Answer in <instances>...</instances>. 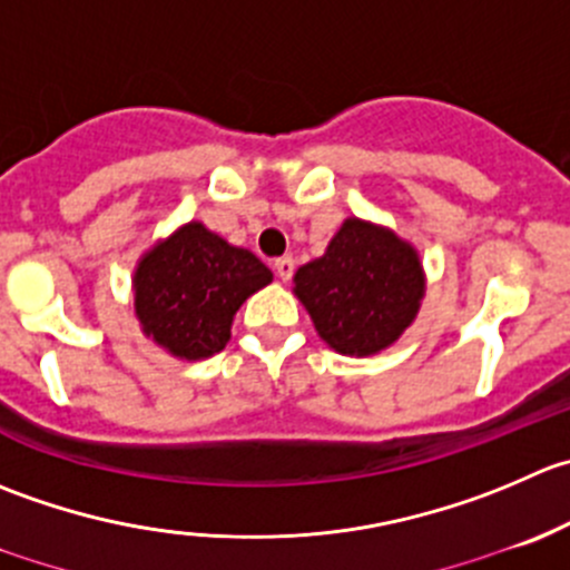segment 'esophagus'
Here are the masks:
<instances>
[{"label":"esophagus","mask_w":570,"mask_h":570,"mask_svg":"<svg viewBox=\"0 0 570 570\" xmlns=\"http://www.w3.org/2000/svg\"><path fill=\"white\" fill-rule=\"evenodd\" d=\"M273 269L281 281H289L292 273H295V262H292L289 256H281L273 262Z\"/></svg>","instance_id":"34e87169"}]
</instances>
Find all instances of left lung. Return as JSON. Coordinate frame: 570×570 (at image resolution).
<instances>
[{
	"label": "left lung",
	"mask_w": 570,
	"mask_h": 570,
	"mask_svg": "<svg viewBox=\"0 0 570 570\" xmlns=\"http://www.w3.org/2000/svg\"><path fill=\"white\" fill-rule=\"evenodd\" d=\"M425 292L417 250L390 228L345 219L325 253L295 273V295L342 356H373L417 317Z\"/></svg>",
	"instance_id": "8db88e82"
}]
</instances>
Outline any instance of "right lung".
<instances>
[{"label": "right lung", "instance_id": "right-lung-1", "mask_svg": "<svg viewBox=\"0 0 570 570\" xmlns=\"http://www.w3.org/2000/svg\"><path fill=\"white\" fill-rule=\"evenodd\" d=\"M269 281V267L250 250L228 245L203 223H189L141 256L132 275V306L156 345L197 362L228 345L234 314Z\"/></svg>", "mask_w": 570, "mask_h": 570}]
</instances>
